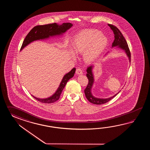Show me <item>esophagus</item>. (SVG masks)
Masks as SVG:
<instances>
[{
    "mask_svg": "<svg viewBox=\"0 0 150 150\" xmlns=\"http://www.w3.org/2000/svg\"><path fill=\"white\" fill-rule=\"evenodd\" d=\"M76 74L80 75V74H83V71L81 70V69H80V67H78V68L76 69Z\"/></svg>",
    "mask_w": 150,
    "mask_h": 150,
    "instance_id": "esophagus-1",
    "label": "esophagus"
}]
</instances>
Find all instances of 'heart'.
Masks as SVG:
<instances>
[{
  "label": "heart",
  "instance_id": "b5f03b06",
  "mask_svg": "<svg viewBox=\"0 0 150 150\" xmlns=\"http://www.w3.org/2000/svg\"><path fill=\"white\" fill-rule=\"evenodd\" d=\"M100 32L86 29L77 34L72 42V48L77 54L83 53L84 61L90 63L96 61L105 50L107 44V39L102 37ZM73 50L70 48L71 54L74 56Z\"/></svg>",
  "mask_w": 150,
  "mask_h": 150
}]
</instances>
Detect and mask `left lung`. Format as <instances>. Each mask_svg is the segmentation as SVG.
I'll return each mask as SVG.
<instances>
[{
	"mask_svg": "<svg viewBox=\"0 0 150 150\" xmlns=\"http://www.w3.org/2000/svg\"><path fill=\"white\" fill-rule=\"evenodd\" d=\"M108 25L110 27V28L115 35V36H114L115 40L113 42V43H112V48L116 47V48L120 49L125 51V54H127V56L128 57L129 62L130 63V52L129 48L128 47L127 42L126 41L124 36L122 35L121 32L120 31V30L116 27L112 25H110V24H108ZM93 67H94V65H90L89 67H88L87 68L86 76L88 79V83L87 86L86 87L85 89L84 90V92H85L86 98L89 101V102L92 103L93 104H95V105H102V104H104L106 102H108L110 100H111L113 98H114L115 96L119 93L120 91L117 93L114 96L108 98H106V99L98 98H96L93 96L92 93V87L94 84V78L93 73Z\"/></svg>",
	"mask_w": 150,
	"mask_h": 150,
	"instance_id": "1",
	"label": "left lung"
}]
</instances>
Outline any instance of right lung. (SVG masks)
<instances>
[{
  "mask_svg": "<svg viewBox=\"0 0 150 150\" xmlns=\"http://www.w3.org/2000/svg\"><path fill=\"white\" fill-rule=\"evenodd\" d=\"M73 25L71 23H63L62 25H59L57 23L48 24L45 25H40L35 26L29 32L26 36L20 50H22L29 44L33 42L38 40H43L50 38V37L60 36L71 28ZM76 68H73L71 70L64 75L61 81L59 86L57 89L50 97L47 98H38L34 96H32L36 100L40 102L45 103H51L57 101L61 96V93L64 89L67 81L71 78L74 76L75 74Z\"/></svg>",
  "mask_w": 150,
  "mask_h": 150,
  "instance_id": "obj_1",
  "label": "right lung"
}]
</instances>
